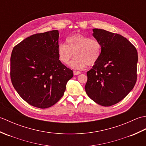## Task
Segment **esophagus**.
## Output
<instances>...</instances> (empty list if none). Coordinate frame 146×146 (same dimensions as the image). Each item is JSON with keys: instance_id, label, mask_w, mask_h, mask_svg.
<instances>
[{"instance_id": "obj_1", "label": "esophagus", "mask_w": 146, "mask_h": 146, "mask_svg": "<svg viewBox=\"0 0 146 146\" xmlns=\"http://www.w3.org/2000/svg\"><path fill=\"white\" fill-rule=\"evenodd\" d=\"M80 73H81V72H80V71H73V74H74V75H80Z\"/></svg>"}]
</instances>
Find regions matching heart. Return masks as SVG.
I'll return each instance as SVG.
<instances>
[{"label":"heart","mask_w":146,"mask_h":146,"mask_svg":"<svg viewBox=\"0 0 146 146\" xmlns=\"http://www.w3.org/2000/svg\"><path fill=\"white\" fill-rule=\"evenodd\" d=\"M102 44L98 40L80 34L71 36L66 39V44L60 43L57 47L58 59L67 64L72 57L70 66L75 70H81L86 66L94 65L102 53Z\"/></svg>","instance_id":"obj_1"}]
</instances>
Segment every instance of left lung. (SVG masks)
<instances>
[{
	"label": "left lung",
	"instance_id": "left-lung-1",
	"mask_svg": "<svg viewBox=\"0 0 146 146\" xmlns=\"http://www.w3.org/2000/svg\"><path fill=\"white\" fill-rule=\"evenodd\" d=\"M93 36L102 44L98 61L87 72L86 94L104 107L117 104L134 88L137 81V49L119 34L93 29Z\"/></svg>",
	"mask_w": 146,
	"mask_h": 146
}]
</instances>
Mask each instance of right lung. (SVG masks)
I'll return each instance as SVG.
<instances>
[{"label": "right lung", "instance_id": "obj_1", "mask_svg": "<svg viewBox=\"0 0 146 146\" xmlns=\"http://www.w3.org/2000/svg\"><path fill=\"white\" fill-rule=\"evenodd\" d=\"M59 32L33 35L13 48L11 79L15 90L34 107L49 108L63 97L73 71L59 60Z\"/></svg>", "mask_w": 146, "mask_h": 146}]
</instances>
